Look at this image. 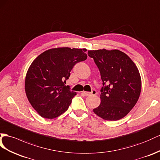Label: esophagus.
I'll use <instances>...</instances> for the list:
<instances>
[{
	"label": "esophagus",
	"instance_id": "esophagus-1",
	"mask_svg": "<svg viewBox=\"0 0 160 160\" xmlns=\"http://www.w3.org/2000/svg\"><path fill=\"white\" fill-rule=\"evenodd\" d=\"M82 93L84 94L85 96H91V95H96L97 91H95V90H92L91 92H85V91H83Z\"/></svg>",
	"mask_w": 160,
	"mask_h": 160
}]
</instances>
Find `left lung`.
I'll return each mask as SVG.
<instances>
[{"label": "left lung", "mask_w": 160, "mask_h": 160, "mask_svg": "<svg viewBox=\"0 0 160 160\" xmlns=\"http://www.w3.org/2000/svg\"><path fill=\"white\" fill-rule=\"evenodd\" d=\"M99 69L103 87L101 89V104L93 109L105 120L116 121L126 116L138 99L141 78L136 65L119 50L88 51Z\"/></svg>", "instance_id": "1"}]
</instances>
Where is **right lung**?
<instances>
[{"instance_id":"add662e5","label":"right lung","mask_w":160,"mask_h":160,"mask_svg":"<svg viewBox=\"0 0 160 160\" xmlns=\"http://www.w3.org/2000/svg\"><path fill=\"white\" fill-rule=\"evenodd\" d=\"M86 51V48H51L32 63L25 90L28 101L40 116L53 119L67 111L76 92L65 82L73 66L87 59Z\"/></svg>"}]
</instances>
